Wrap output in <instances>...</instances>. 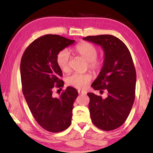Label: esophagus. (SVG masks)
<instances>
[{"mask_svg":"<svg viewBox=\"0 0 153 153\" xmlns=\"http://www.w3.org/2000/svg\"><path fill=\"white\" fill-rule=\"evenodd\" d=\"M77 92H78V93H79V94H86V93H87L86 91H84V90H77Z\"/></svg>","mask_w":153,"mask_h":153,"instance_id":"1","label":"esophagus"}]
</instances>
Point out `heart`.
Here are the masks:
<instances>
[{"mask_svg": "<svg viewBox=\"0 0 153 153\" xmlns=\"http://www.w3.org/2000/svg\"><path fill=\"white\" fill-rule=\"evenodd\" d=\"M76 53L88 61V67L93 71H98L101 67V62L97 59L98 49L95 46L89 42H84L77 45L75 47ZM70 55L65 49L61 51L56 55V63L59 68L63 72H69ZM92 79V76L90 74L74 73L66 78V82L69 86L76 88H84L88 86Z\"/></svg>", "mask_w": 153, "mask_h": 153, "instance_id": "heart-1", "label": "heart"}]
</instances>
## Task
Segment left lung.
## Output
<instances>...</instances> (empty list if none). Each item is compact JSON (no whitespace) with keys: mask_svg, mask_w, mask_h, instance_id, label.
Segmentation results:
<instances>
[{"mask_svg":"<svg viewBox=\"0 0 153 153\" xmlns=\"http://www.w3.org/2000/svg\"><path fill=\"white\" fill-rule=\"evenodd\" d=\"M83 39L101 46L105 59L101 71L91 86L95 90H107L102 98L88 93L92 123L105 131L122 126L135 99L136 73L130 52L122 41L112 35L89 36Z\"/></svg>","mask_w":153,"mask_h":153,"instance_id":"left-lung-1","label":"left lung"}]
</instances>
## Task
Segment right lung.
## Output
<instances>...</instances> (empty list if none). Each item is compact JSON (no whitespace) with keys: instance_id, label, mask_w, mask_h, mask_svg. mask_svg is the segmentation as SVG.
<instances>
[{"instance_id":"add662e5","label":"right lung","mask_w":153,"mask_h":153,"mask_svg":"<svg viewBox=\"0 0 153 153\" xmlns=\"http://www.w3.org/2000/svg\"><path fill=\"white\" fill-rule=\"evenodd\" d=\"M74 42L59 35L42 36L27 46L21 60L25 99L36 121L50 132L64 131L71 123L73 105L78 96L77 90L68 86L59 98L53 97V90L64 85L56 55Z\"/></svg>"}]
</instances>
